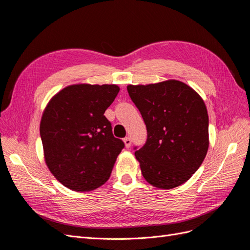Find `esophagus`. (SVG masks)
<instances>
[{
    "instance_id": "obj_1",
    "label": "esophagus",
    "mask_w": 250,
    "mask_h": 250,
    "mask_svg": "<svg viewBox=\"0 0 250 250\" xmlns=\"http://www.w3.org/2000/svg\"><path fill=\"white\" fill-rule=\"evenodd\" d=\"M124 145H125V147L126 148H129L130 147V145H131V140H130V138H125L124 140Z\"/></svg>"
}]
</instances>
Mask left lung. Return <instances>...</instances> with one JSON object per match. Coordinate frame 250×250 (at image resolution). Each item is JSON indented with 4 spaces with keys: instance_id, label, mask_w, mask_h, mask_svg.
Instances as JSON below:
<instances>
[{
    "instance_id": "obj_1",
    "label": "left lung",
    "mask_w": 250,
    "mask_h": 250,
    "mask_svg": "<svg viewBox=\"0 0 250 250\" xmlns=\"http://www.w3.org/2000/svg\"><path fill=\"white\" fill-rule=\"evenodd\" d=\"M147 127V142L134 152L146 181L170 190L198 170L208 149V116L200 95L169 79L127 85Z\"/></svg>"
}]
</instances>
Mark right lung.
<instances>
[{"mask_svg":"<svg viewBox=\"0 0 250 250\" xmlns=\"http://www.w3.org/2000/svg\"><path fill=\"white\" fill-rule=\"evenodd\" d=\"M119 90L117 84L67 85L43 109L40 130L44 162L72 191H93L106 183L124 148L104 116Z\"/></svg>","mask_w":250,"mask_h":250,"instance_id":"right-lung-1","label":"right lung"}]
</instances>
